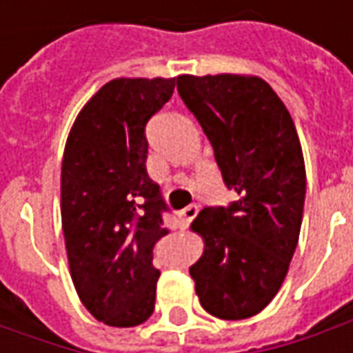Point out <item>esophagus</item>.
Here are the masks:
<instances>
[{"instance_id":"esophagus-1","label":"esophagus","mask_w":353,"mask_h":353,"mask_svg":"<svg viewBox=\"0 0 353 353\" xmlns=\"http://www.w3.org/2000/svg\"><path fill=\"white\" fill-rule=\"evenodd\" d=\"M196 214H198V206H186L184 210L179 212V222H181L183 228H186V225L190 224V222L196 218Z\"/></svg>"}]
</instances>
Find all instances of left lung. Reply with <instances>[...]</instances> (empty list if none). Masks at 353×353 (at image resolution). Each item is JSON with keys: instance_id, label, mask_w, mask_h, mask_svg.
<instances>
[{"instance_id": "1", "label": "left lung", "mask_w": 353, "mask_h": 353, "mask_svg": "<svg viewBox=\"0 0 353 353\" xmlns=\"http://www.w3.org/2000/svg\"><path fill=\"white\" fill-rule=\"evenodd\" d=\"M176 88L239 196L194 218L190 230L204 251L188 271L206 312L250 319L275 299L299 243L306 192L301 139L287 105L259 76L181 74Z\"/></svg>"}]
</instances>
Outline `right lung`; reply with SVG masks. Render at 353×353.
I'll use <instances>...</instances> for the list:
<instances>
[{"label":"right lung","mask_w":353,"mask_h":353,"mask_svg":"<svg viewBox=\"0 0 353 353\" xmlns=\"http://www.w3.org/2000/svg\"><path fill=\"white\" fill-rule=\"evenodd\" d=\"M176 78H116L76 116L61 172V216L70 277L96 320L139 326L155 310L153 248L169 228L159 184L145 169V125Z\"/></svg>","instance_id":"right-lung-1"}]
</instances>
